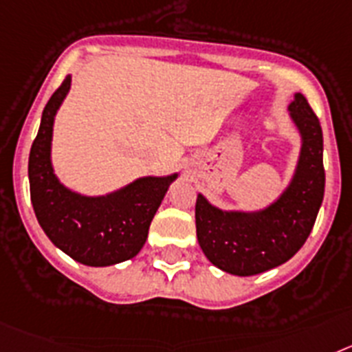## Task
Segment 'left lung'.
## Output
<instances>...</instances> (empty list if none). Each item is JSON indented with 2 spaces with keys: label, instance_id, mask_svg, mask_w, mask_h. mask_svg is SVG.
Here are the masks:
<instances>
[{
  "label": "left lung",
  "instance_id": "8db88e82",
  "mask_svg": "<svg viewBox=\"0 0 352 352\" xmlns=\"http://www.w3.org/2000/svg\"><path fill=\"white\" fill-rule=\"evenodd\" d=\"M290 117L303 136L294 180L261 212H223L198 195L195 218L200 248L216 267L253 276L294 256L308 239L324 198L322 129L305 96L296 94Z\"/></svg>",
  "mask_w": 352,
  "mask_h": 352
}]
</instances>
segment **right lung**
<instances>
[{"instance_id":"1","label":"right lung","mask_w":352,"mask_h":352,"mask_svg":"<svg viewBox=\"0 0 352 352\" xmlns=\"http://www.w3.org/2000/svg\"><path fill=\"white\" fill-rule=\"evenodd\" d=\"M70 88L63 79L42 111L38 134L28 161L30 195L35 216L54 246L85 265H113L138 255L155 210L177 175L145 177L100 198L63 188L51 166V136L56 109Z\"/></svg>"}]
</instances>
